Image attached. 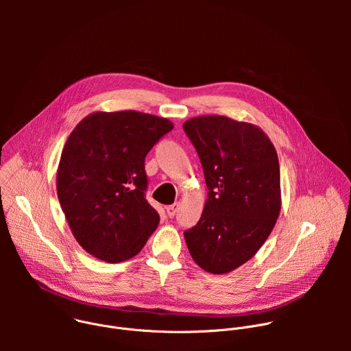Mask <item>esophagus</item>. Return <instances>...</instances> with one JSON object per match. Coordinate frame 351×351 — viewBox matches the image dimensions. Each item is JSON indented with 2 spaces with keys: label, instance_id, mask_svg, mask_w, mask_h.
Returning a JSON list of instances; mask_svg holds the SVG:
<instances>
[{
  "label": "esophagus",
  "instance_id": "34e87169",
  "mask_svg": "<svg viewBox=\"0 0 351 351\" xmlns=\"http://www.w3.org/2000/svg\"><path fill=\"white\" fill-rule=\"evenodd\" d=\"M178 208H179V204H178V203H175V204L167 207V214H168V217H169V218H173V217L176 215V213H178Z\"/></svg>",
  "mask_w": 351,
  "mask_h": 351
}]
</instances>
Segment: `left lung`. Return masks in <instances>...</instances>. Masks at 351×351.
I'll list each match as a JSON object with an SVG mask.
<instances>
[{"label": "left lung", "instance_id": "1", "mask_svg": "<svg viewBox=\"0 0 351 351\" xmlns=\"http://www.w3.org/2000/svg\"><path fill=\"white\" fill-rule=\"evenodd\" d=\"M203 165L208 198L184 232L197 265L228 274L265 243L280 213V171L269 137L256 125L221 115L183 123Z\"/></svg>", "mask_w": 351, "mask_h": 351}]
</instances>
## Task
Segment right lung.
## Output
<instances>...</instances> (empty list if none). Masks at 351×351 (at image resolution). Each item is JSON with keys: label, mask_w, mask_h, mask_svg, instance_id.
Returning <instances> with one entry per match:
<instances>
[{"label": "right lung", "mask_w": 351, "mask_h": 351, "mask_svg": "<svg viewBox=\"0 0 351 351\" xmlns=\"http://www.w3.org/2000/svg\"><path fill=\"white\" fill-rule=\"evenodd\" d=\"M173 129L137 111L94 112L77 123L62 149L57 193L77 243L107 263L134 257L157 229L145 199L144 160Z\"/></svg>", "instance_id": "right-lung-1"}]
</instances>
